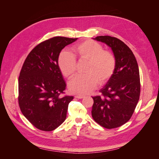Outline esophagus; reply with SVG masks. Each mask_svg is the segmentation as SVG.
<instances>
[{
	"instance_id": "obj_1",
	"label": "esophagus",
	"mask_w": 159,
	"mask_h": 159,
	"mask_svg": "<svg viewBox=\"0 0 159 159\" xmlns=\"http://www.w3.org/2000/svg\"><path fill=\"white\" fill-rule=\"evenodd\" d=\"M75 98H78V99H82V98H85V96L82 95H75Z\"/></svg>"
}]
</instances>
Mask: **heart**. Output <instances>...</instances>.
I'll return each instance as SVG.
<instances>
[{"label": "heart", "instance_id": "1", "mask_svg": "<svg viewBox=\"0 0 159 159\" xmlns=\"http://www.w3.org/2000/svg\"><path fill=\"white\" fill-rule=\"evenodd\" d=\"M74 52L80 60H88L85 74L75 75L69 82V88L74 93L86 94L92 91L97 84H103L111 78L116 68V59L112 52L103 50L99 43L87 40L74 47ZM58 66L65 77L70 78L76 70V58L69 51H62L59 56Z\"/></svg>", "mask_w": 159, "mask_h": 159}]
</instances>
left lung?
<instances>
[{
  "label": "left lung",
  "mask_w": 159,
  "mask_h": 159,
  "mask_svg": "<svg viewBox=\"0 0 159 159\" xmlns=\"http://www.w3.org/2000/svg\"><path fill=\"white\" fill-rule=\"evenodd\" d=\"M93 39L111 48L116 59L114 74L103 88L102 96L92 97L91 110L95 122L106 129L117 128L131 119L140 96V76L133 52L123 42L109 36Z\"/></svg>",
  "instance_id": "1"
}]
</instances>
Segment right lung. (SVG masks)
<instances>
[{"instance_id":"add662e5","label":"right lung","mask_w":159,"mask_h":159,"mask_svg":"<svg viewBox=\"0 0 159 159\" xmlns=\"http://www.w3.org/2000/svg\"><path fill=\"white\" fill-rule=\"evenodd\" d=\"M77 40L52 38L37 45L24 62L18 78V104L24 116L42 131L59 127L74 99L60 96L66 85L57 60L61 50Z\"/></svg>"}]
</instances>
